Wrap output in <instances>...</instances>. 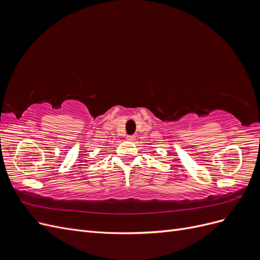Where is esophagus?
<instances>
[{"label":"esophagus","mask_w":260,"mask_h":260,"mask_svg":"<svg viewBox=\"0 0 260 260\" xmlns=\"http://www.w3.org/2000/svg\"><path fill=\"white\" fill-rule=\"evenodd\" d=\"M125 140L129 141V142H133V141L136 140V137L135 136H128L127 138H125Z\"/></svg>","instance_id":"34e87169"}]
</instances>
